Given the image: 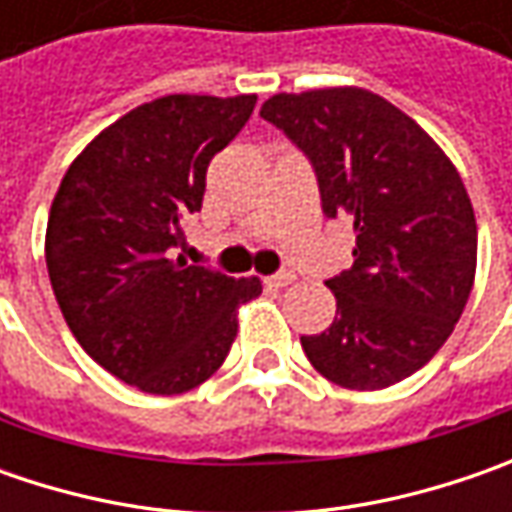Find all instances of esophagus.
<instances>
[{"label": "esophagus", "mask_w": 512, "mask_h": 512, "mask_svg": "<svg viewBox=\"0 0 512 512\" xmlns=\"http://www.w3.org/2000/svg\"><path fill=\"white\" fill-rule=\"evenodd\" d=\"M296 279V273L293 270H279V273H273V276H267L265 285L267 287H287L290 282Z\"/></svg>", "instance_id": "34e87169"}]
</instances>
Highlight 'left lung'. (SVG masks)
<instances>
[{"label":"left lung","mask_w":512,"mask_h":512,"mask_svg":"<svg viewBox=\"0 0 512 512\" xmlns=\"http://www.w3.org/2000/svg\"><path fill=\"white\" fill-rule=\"evenodd\" d=\"M262 116L305 150L327 216H350L356 262L327 287L333 325L302 336L347 390L413 376L442 347L476 279V213L456 165L404 110L364 88L276 93Z\"/></svg>","instance_id":"obj_1"}]
</instances>
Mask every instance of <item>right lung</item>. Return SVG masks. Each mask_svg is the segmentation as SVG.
I'll use <instances>...</instances> for the list:
<instances>
[{"label": "right lung", "instance_id": "1", "mask_svg": "<svg viewBox=\"0 0 512 512\" xmlns=\"http://www.w3.org/2000/svg\"><path fill=\"white\" fill-rule=\"evenodd\" d=\"M256 93H170L93 136L53 196L45 262L70 333L93 362L150 396L207 382L239 307L262 282L173 259L210 159L245 128Z\"/></svg>", "mask_w": 512, "mask_h": 512}]
</instances>
